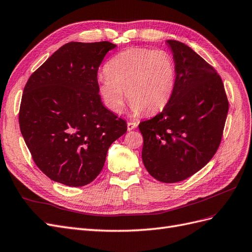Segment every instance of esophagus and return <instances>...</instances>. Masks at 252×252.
I'll return each instance as SVG.
<instances>
[{"label": "esophagus", "mask_w": 252, "mask_h": 252, "mask_svg": "<svg viewBox=\"0 0 252 252\" xmlns=\"http://www.w3.org/2000/svg\"><path fill=\"white\" fill-rule=\"evenodd\" d=\"M136 126H138V124H136L135 122H128V123H127V130L128 131L133 130L134 128H136Z\"/></svg>", "instance_id": "obj_1"}]
</instances>
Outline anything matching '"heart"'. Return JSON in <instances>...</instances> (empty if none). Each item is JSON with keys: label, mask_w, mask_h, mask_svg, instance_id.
I'll return each instance as SVG.
<instances>
[{"label": "heart", "mask_w": 252, "mask_h": 252, "mask_svg": "<svg viewBox=\"0 0 252 252\" xmlns=\"http://www.w3.org/2000/svg\"><path fill=\"white\" fill-rule=\"evenodd\" d=\"M97 78L98 93L111 112L123 109L125 94L135 116L144 110L154 113L169 102L177 71L172 56L162 49L131 48L120 52L105 66Z\"/></svg>", "instance_id": "1"}]
</instances>
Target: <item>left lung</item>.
<instances>
[{"instance_id": "1", "label": "left lung", "mask_w": 252, "mask_h": 252, "mask_svg": "<svg viewBox=\"0 0 252 252\" xmlns=\"http://www.w3.org/2000/svg\"><path fill=\"white\" fill-rule=\"evenodd\" d=\"M177 71L172 96L155 118L141 122L142 158L163 183L186 180L207 164L220 146L229 103L217 70L179 41H166Z\"/></svg>"}]
</instances>
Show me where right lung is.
<instances>
[{
  "label": "right lung",
  "mask_w": 252,
  "mask_h": 252,
  "mask_svg": "<svg viewBox=\"0 0 252 252\" xmlns=\"http://www.w3.org/2000/svg\"><path fill=\"white\" fill-rule=\"evenodd\" d=\"M116 47L107 41L67 43L26 83L20 129L35 165L52 181L89 184L103 169L110 145L127 131L126 122L98 94V66Z\"/></svg>",
  "instance_id": "right-lung-1"
}]
</instances>
